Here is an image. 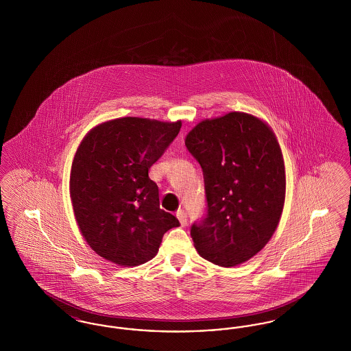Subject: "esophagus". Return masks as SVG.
<instances>
[{"label":"esophagus","mask_w":351,"mask_h":351,"mask_svg":"<svg viewBox=\"0 0 351 351\" xmlns=\"http://www.w3.org/2000/svg\"><path fill=\"white\" fill-rule=\"evenodd\" d=\"M176 217L180 221V225H182V226L186 225V213H185L184 210H182V209L178 210V212H176Z\"/></svg>","instance_id":"34e87169"}]
</instances>
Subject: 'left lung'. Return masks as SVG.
Returning a JSON list of instances; mask_svg holds the SVG:
<instances>
[{"label":"left lung","mask_w":351,"mask_h":351,"mask_svg":"<svg viewBox=\"0 0 351 351\" xmlns=\"http://www.w3.org/2000/svg\"><path fill=\"white\" fill-rule=\"evenodd\" d=\"M185 146L200 163L206 216L191 235L204 259L234 267L262 250L275 233L285 200V168L276 135L243 112L199 122Z\"/></svg>","instance_id":"left-lung-1"}]
</instances>
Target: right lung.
Masks as SVG:
<instances>
[{"instance_id": "add662e5", "label": "right lung", "mask_w": 351, "mask_h": 351, "mask_svg": "<svg viewBox=\"0 0 351 351\" xmlns=\"http://www.w3.org/2000/svg\"><path fill=\"white\" fill-rule=\"evenodd\" d=\"M182 121L123 117L95 126L75 154L69 195L90 249L123 267L151 261L179 219L159 206L151 166L180 132Z\"/></svg>"}]
</instances>
